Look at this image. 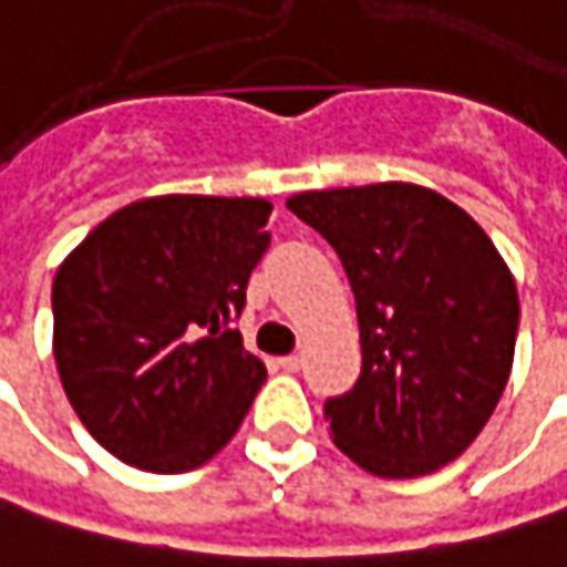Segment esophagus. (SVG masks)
<instances>
[{"label": "esophagus", "instance_id": "obj_1", "mask_svg": "<svg viewBox=\"0 0 567 567\" xmlns=\"http://www.w3.org/2000/svg\"><path fill=\"white\" fill-rule=\"evenodd\" d=\"M279 365H282L285 372H298L301 369V355H282Z\"/></svg>", "mask_w": 567, "mask_h": 567}]
</instances>
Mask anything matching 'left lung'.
<instances>
[{"label": "left lung", "instance_id": "left-lung-1", "mask_svg": "<svg viewBox=\"0 0 567 567\" xmlns=\"http://www.w3.org/2000/svg\"><path fill=\"white\" fill-rule=\"evenodd\" d=\"M288 212L337 250L362 372L327 398L337 446L379 478H416L472 446L514 365L519 298L491 237L408 183L301 192Z\"/></svg>", "mask_w": 567, "mask_h": 567}]
</instances>
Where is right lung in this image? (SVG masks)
<instances>
[{
	"label": "right lung",
	"mask_w": 567,
	"mask_h": 567,
	"mask_svg": "<svg viewBox=\"0 0 567 567\" xmlns=\"http://www.w3.org/2000/svg\"><path fill=\"white\" fill-rule=\"evenodd\" d=\"M262 198L163 195L105 217L53 279V359L83 426L159 475L240 430L266 365L234 327L269 250Z\"/></svg>",
	"instance_id": "right-lung-1"
}]
</instances>
